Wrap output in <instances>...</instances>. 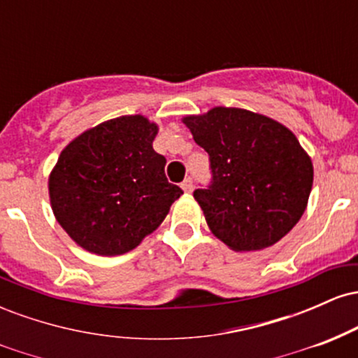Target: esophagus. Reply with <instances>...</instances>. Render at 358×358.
Instances as JSON below:
<instances>
[{"mask_svg":"<svg viewBox=\"0 0 358 358\" xmlns=\"http://www.w3.org/2000/svg\"><path fill=\"white\" fill-rule=\"evenodd\" d=\"M182 188H183L185 193H192V190H193V182H192V178H185L183 183H182Z\"/></svg>","mask_w":358,"mask_h":358,"instance_id":"34e87169","label":"esophagus"}]
</instances>
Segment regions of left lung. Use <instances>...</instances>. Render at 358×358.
<instances>
[{"label":"left lung","instance_id":"left-lung-1","mask_svg":"<svg viewBox=\"0 0 358 358\" xmlns=\"http://www.w3.org/2000/svg\"><path fill=\"white\" fill-rule=\"evenodd\" d=\"M183 122L210 156V187L193 196L213 236L237 252L281 241L305 213L313 187V163L293 131L222 106Z\"/></svg>","mask_w":358,"mask_h":358}]
</instances>
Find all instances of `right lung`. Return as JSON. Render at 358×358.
<instances>
[{"label":"right lung","mask_w":358,"mask_h":358,"mask_svg":"<svg viewBox=\"0 0 358 358\" xmlns=\"http://www.w3.org/2000/svg\"><path fill=\"white\" fill-rule=\"evenodd\" d=\"M158 124L121 116L84 131L62 150L48 176L53 215L71 239L97 256L138 248L159 227L182 188L153 150Z\"/></svg>","instance_id":"1"}]
</instances>
